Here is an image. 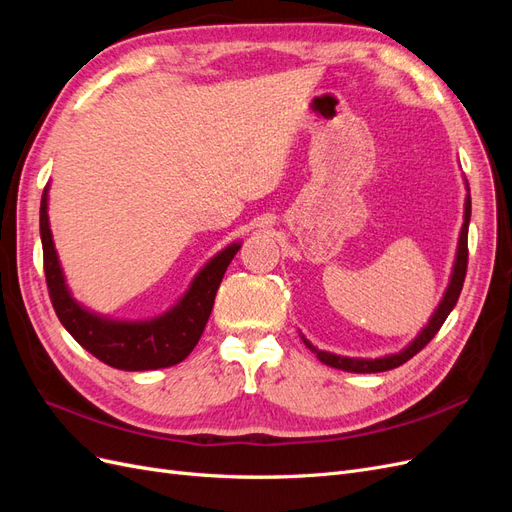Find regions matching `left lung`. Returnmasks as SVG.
<instances>
[{
    "mask_svg": "<svg viewBox=\"0 0 512 512\" xmlns=\"http://www.w3.org/2000/svg\"><path fill=\"white\" fill-rule=\"evenodd\" d=\"M466 211H463V226L459 232V243H457V254H455V265H453V273H451V280H448L446 292L442 301L438 303L436 312L431 314L429 322L421 329L412 342L395 354H386L380 356V359H354V356H342V354H333V352H324L318 350L316 346H312L307 342V339L301 335L303 344L312 350L318 359L335 369H342V371H352V374H378V371H389L395 369L399 365H404L406 361H410L416 352H421L431 339L440 331V327L444 324V320L448 318V314L453 312V307L457 305V299L461 294L463 288V280H466V269H468V226H470V213H472V200H470V188H468V181H466Z\"/></svg>",
    "mask_w": 512,
    "mask_h": 512,
    "instance_id": "8db88e82",
    "label": "left lung"
}]
</instances>
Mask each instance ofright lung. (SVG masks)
<instances>
[{
    "label": "right lung",
    "instance_id": "1",
    "mask_svg": "<svg viewBox=\"0 0 512 512\" xmlns=\"http://www.w3.org/2000/svg\"><path fill=\"white\" fill-rule=\"evenodd\" d=\"M49 185L40 200V239L44 252V275L55 314L64 329L102 363L123 371L162 369L181 363L205 331L228 265L241 250V243H230L196 273L183 297L151 320H115L89 312L72 297L64 271L55 252L49 224Z\"/></svg>",
    "mask_w": 512,
    "mask_h": 512
}]
</instances>
